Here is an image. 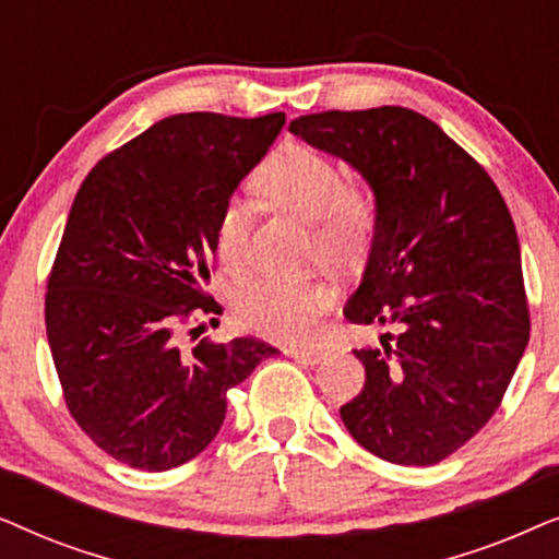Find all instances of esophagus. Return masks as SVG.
<instances>
[{
  "label": "esophagus",
  "mask_w": 559,
  "mask_h": 559,
  "mask_svg": "<svg viewBox=\"0 0 559 559\" xmlns=\"http://www.w3.org/2000/svg\"><path fill=\"white\" fill-rule=\"evenodd\" d=\"M285 354L305 366H316L325 358V350H320V348H287Z\"/></svg>",
  "instance_id": "obj_1"
}]
</instances>
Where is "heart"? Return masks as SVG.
Returning a JSON list of instances; mask_svg holds the SVG:
<instances>
[{
    "mask_svg": "<svg viewBox=\"0 0 559 559\" xmlns=\"http://www.w3.org/2000/svg\"><path fill=\"white\" fill-rule=\"evenodd\" d=\"M257 193L272 205L308 218L310 257L331 266H350L366 254L377 231V193L364 178H341V167L308 144H280L254 173ZM216 251L228 272H243L251 259L247 203H224L216 218ZM331 289L318 280L259 277L236 295V320L274 341H305L331 308Z\"/></svg>",
    "mask_w": 559,
    "mask_h": 559,
    "instance_id": "obj_1",
    "label": "heart"
}]
</instances>
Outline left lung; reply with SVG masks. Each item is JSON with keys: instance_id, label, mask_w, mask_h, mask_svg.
<instances>
[{"instance_id": "8db88e82", "label": "left lung", "mask_w": 559, "mask_h": 559, "mask_svg": "<svg viewBox=\"0 0 559 559\" xmlns=\"http://www.w3.org/2000/svg\"><path fill=\"white\" fill-rule=\"evenodd\" d=\"M289 132L346 159L377 193L371 257L343 312L396 333L356 348L366 381L343 425L381 461H445L501 407L530 341L507 201L478 159L404 106L308 114Z\"/></svg>"}]
</instances>
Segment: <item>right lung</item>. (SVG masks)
<instances>
[{"mask_svg": "<svg viewBox=\"0 0 559 559\" xmlns=\"http://www.w3.org/2000/svg\"><path fill=\"white\" fill-rule=\"evenodd\" d=\"M285 124L175 114L104 155L83 178L52 259L45 328L75 425L114 461L170 471L216 438L226 392L277 348L201 335L216 218Z\"/></svg>", "mask_w": 559, "mask_h": 559, "instance_id": "right-lung-1", "label": "right lung"}]
</instances>
